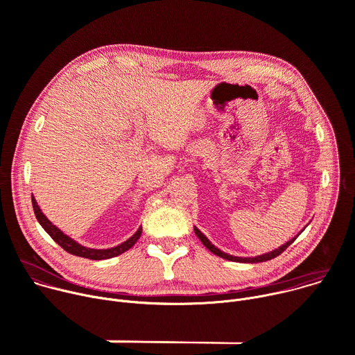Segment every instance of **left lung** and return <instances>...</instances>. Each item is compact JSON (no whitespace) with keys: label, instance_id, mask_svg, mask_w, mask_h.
I'll use <instances>...</instances> for the list:
<instances>
[{"label":"left lung","instance_id":"8db88e82","mask_svg":"<svg viewBox=\"0 0 355 355\" xmlns=\"http://www.w3.org/2000/svg\"><path fill=\"white\" fill-rule=\"evenodd\" d=\"M193 230H195V234L198 236V239L202 241V244H204L209 251H212L214 254H216V256H219V257H222V259H225V260H229V261H236V263H264V261H268V260H272V259H275L277 256H279L281 252H284L293 241H295V239L297 237H293L292 240H289V241H286L285 244H282L279 248H277V250H272V251H270V252H266V254H261V256H256V257H236V256H230V254H227V252H223L222 250H219L218 247H215L209 240H208V237L204 234V233H200V230L199 229H196V227H193Z\"/></svg>","mask_w":355,"mask_h":355}]
</instances>
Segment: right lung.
Returning <instances> with one entry per match:
<instances>
[{
  "instance_id": "1",
  "label": "right lung",
  "mask_w": 355,
  "mask_h": 355,
  "mask_svg": "<svg viewBox=\"0 0 355 355\" xmlns=\"http://www.w3.org/2000/svg\"><path fill=\"white\" fill-rule=\"evenodd\" d=\"M32 207H33V212L35 216L37 219V222L40 223V226L44 229V232L52 237L63 250H66L67 252L77 257H84V259H89V260H107V259H112L116 257L122 252L128 251L130 247H133V244L139 240L140 234H141V226L137 229V232L129 237L126 241L121 243L116 247H111V248H89L85 245H81L80 243H77L76 240H73L71 237H69L67 234H64L59 227H56L52 222H50L40 211L37 202L35 199V196L32 195Z\"/></svg>"
}]
</instances>
